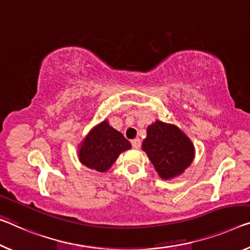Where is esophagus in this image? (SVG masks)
<instances>
[{"mask_svg":"<svg viewBox=\"0 0 250 250\" xmlns=\"http://www.w3.org/2000/svg\"><path fill=\"white\" fill-rule=\"evenodd\" d=\"M132 146L134 148H140L141 147V140H140V138H135V140L132 141Z\"/></svg>","mask_w":250,"mask_h":250,"instance_id":"1","label":"esophagus"}]
</instances>
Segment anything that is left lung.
<instances>
[{"label":"left lung","instance_id":"8db88e82","mask_svg":"<svg viewBox=\"0 0 250 250\" xmlns=\"http://www.w3.org/2000/svg\"><path fill=\"white\" fill-rule=\"evenodd\" d=\"M142 149L163 180L182 174L194 157V146L190 138L175 125L160 121L147 127Z\"/></svg>","mask_w":250,"mask_h":250}]
</instances>
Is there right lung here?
<instances>
[{
	"label": "right lung",
	"instance_id": "obj_1",
	"mask_svg": "<svg viewBox=\"0 0 250 250\" xmlns=\"http://www.w3.org/2000/svg\"><path fill=\"white\" fill-rule=\"evenodd\" d=\"M132 147L129 142L104 121L87 134L79 145V161L85 167L97 172H106L122 152Z\"/></svg>",
	"mask_w": 250,
	"mask_h": 250
}]
</instances>
